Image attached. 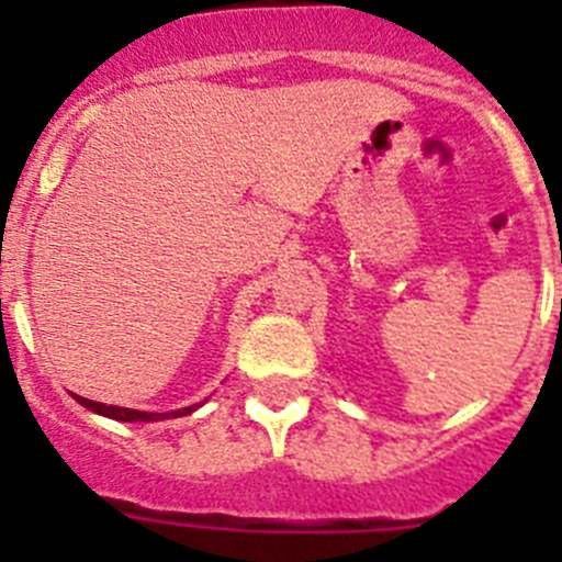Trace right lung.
<instances>
[{"label":"right lung","instance_id":"right-lung-1","mask_svg":"<svg viewBox=\"0 0 562 562\" xmlns=\"http://www.w3.org/2000/svg\"><path fill=\"white\" fill-rule=\"evenodd\" d=\"M81 402L83 408L95 411V414L109 416V419H117V422H157V419H168V416H186L191 411H196V405L191 408H182V411H171V414H146V411H132V408H117V405H103V402H92V400H83V396H76Z\"/></svg>","mask_w":562,"mask_h":562}]
</instances>
